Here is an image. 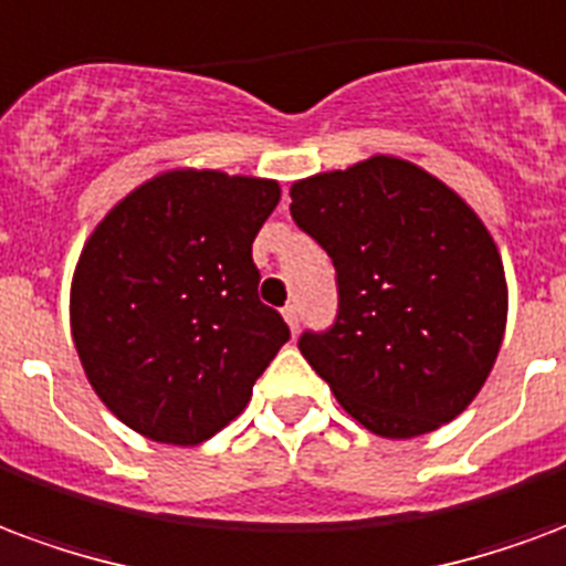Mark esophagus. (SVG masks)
<instances>
[{"mask_svg": "<svg viewBox=\"0 0 566 566\" xmlns=\"http://www.w3.org/2000/svg\"><path fill=\"white\" fill-rule=\"evenodd\" d=\"M282 315H284V321H287V326H291V333H296V326H300V308H296L294 303L284 305Z\"/></svg>", "mask_w": 566, "mask_h": 566, "instance_id": "esophagus-1", "label": "esophagus"}]
</instances>
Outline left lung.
Masks as SVG:
<instances>
[{
  "mask_svg": "<svg viewBox=\"0 0 566 566\" xmlns=\"http://www.w3.org/2000/svg\"><path fill=\"white\" fill-rule=\"evenodd\" d=\"M291 216L333 258L338 317L300 350L378 438H420L476 399L506 329V275L462 195L399 155L291 186Z\"/></svg>",
  "mask_w": 566,
  "mask_h": 566,
  "instance_id": "obj_1",
  "label": "left lung"
}]
</instances>
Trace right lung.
Returning a JSON list of instances; mask_svg holds the SVG:
<instances>
[{
  "label": "right lung",
  "mask_w": 566,
  "mask_h": 566,
  "mask_svg": "<svg viewBox=\"0 0 566 566\" xmlns=\"http://www.w3.org/2000/svg\"><path fill=\"white\" fill-rule=\"evenodd\" d=\"M275 179L174 167L104 216L71 279V338L104 408L149 441L195 447L237 420L291 338L258 300L251 242Z\"/></svg>",
  "instance_id": "right-lung-1"
}]
</instances>
